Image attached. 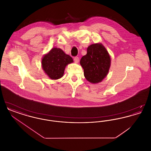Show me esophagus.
<instances>
[{"label": "esophagus", "mask_w": 151, "mask_h": 151, "mask_svg": "<svg viewBox=\"0 0 151 151\" xmlns=\"http://www.w3.org/2000/svg\"><path fill=\"white\" fill-rule=\"evenodd\" d=\"M79 57H75L74 58V62H75V63H78L79 62Z\"/></svg>", "instance_id": "obj_1"}]
</instances>
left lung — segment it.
Listing matches in <instances>:
<instances>
[{
    "mask_svg": "<svg viewBox=\"0 0 151 151\" xmlns=\"http://www.w3.org/2000/svg\"><path fill=\"white\" fill-rule=\"evenodd\" d=\"M80 63L84 69L86 79L92 84H96L107 76L111 59L102 43H94L88 47L87 53L81 58Z\"/></svg>",
    "mask_w": 151,
    "mask_h": 151,
    "instance_id": "obj_1",
    "label": "left lung"
}]
</instances>
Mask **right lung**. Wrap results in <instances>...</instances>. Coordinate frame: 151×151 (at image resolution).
Here are the masks:
<instances>
[{"label": "right lung", "mask_w": 151, "mask_h": 151, "mask_svg": "<svg viewBox=\"0 0 151 151\" xmlns=\"http://www.w3.org/2000/svg\"><path fill=\"white\" fill-rule=\"evenodd\" d=\"M73 62L69 55L59 48H52L42 59V67L45 73L52 80L60 79L63 76L65 67Z\"/></svg>", "instance_id": "add662e5"}]
</instances>
